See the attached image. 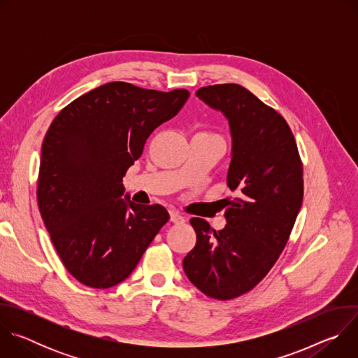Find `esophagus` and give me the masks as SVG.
Returning a JSON list of instances; mask_svg holds the SVG:
<instances>
[{
	"label": "esophagus",
	"mask_w": 358,
	"mask_h": 358,
	"mask_svg": "<svg viewBox=\"0 0 358 358\" xmlns=\"http://www.w3.org/2000/svg\"><path fill=\"white\" fill-rule=\"evenodd\" d=\"M170 220H171L174 224H182V222L185 221V218H184L178 211H176V210L170 211Z\"/></svg>",
	"instance_id": "1"
}]
</instances>
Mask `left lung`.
I'll return each mask as SVG.
<instances>
[{
  "instance_id": "1",
  "label": "left lung",
  "mask_w": 358,
  "mask_h": 358,
  "mask_svg": "<svg viewBox=\"0 0 358 358\" xmlns=\"http://www.w3.org/2000/svg\"><path fill=\"white\" fill-rule=\"evenodd\" d=\"M203 103L221 112L232 137L227 225L215 231L191 218L196 243L182 261L189 282L218 300L257 286L287 243L303 201V167L286 120L236 83L201 87Z\"/></svg>"
}]
</instances>
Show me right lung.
Listing matches in <instances>:
<instances>
[{"mask_svg":"<svg viewBox=\"0 0 358 358\" xmlns=\"http://www.w3.org/2000/svg\"><path fill=\"white\" fill-rule=\"evenodd\" d=\"M188 97L185 89L159 92L110 82L75 99L49 126L38 206L59 258L80 283L108 289L123 282L169 221L160 203L122 198V182L148 136Z\"/></svg>","mask_w":358,"mask_h":358,"instance_id":"add662e5","label":"right lung"}]
</instances>
